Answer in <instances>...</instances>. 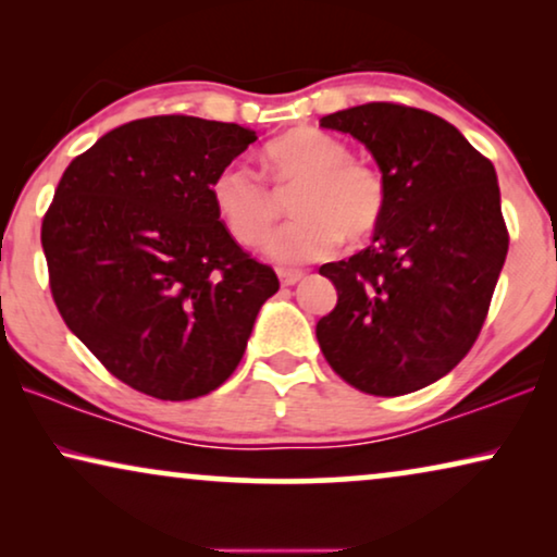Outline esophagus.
Here are the masks:
<instances>
[{
	"instance_id": "obj_1",
	"label": "esophagus",
	"mask_w": 557,
	"mask_h": 557,
	"mask_svg": "<svg viewBox=\"0 0 557 557\" xmlns=\"http://www.w3.org/2000/svg\"><path fill=\"white\" fill-rule=\"evenodd\" d=\"M278 278H281V284H284V286H294L296 281L304 278V273L294 271V269H278Z\"/></svg>"
}]
</instances>
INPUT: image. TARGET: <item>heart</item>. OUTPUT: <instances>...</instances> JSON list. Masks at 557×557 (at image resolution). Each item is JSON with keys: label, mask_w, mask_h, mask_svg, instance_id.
<instances>
[{"label": "heart", "mask_w": 557, "mask_h": 557, "mask_svg": "<svg viewBox=\"0 0 557 557\" xmlns=\"http://www.w3.org/2000/svg\"><path fill=\"white\" fill-rule=\"evenodd\" d=\"M271 185L292 195L294 223L265 240V253L278 263H309L332 256L342 238L364 240L385 215L387 187L377 166L349 157V147L319 128H296L263 151ZM212 205L243 246L265 238L278 218V197L253 166L231 162L212 177Z\"/></svg>", "instance_id": "heart-1"}]
</instances>
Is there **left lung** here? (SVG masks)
<instances>
[{
	"mask_svg": "<svg viewBox=\"0 0 557 557\" xmlns=\"http://www.w3.org/2000/svg\"><path fill=\"white\" fill-rule=\"evenodd\" d=\"M319 126L360 139L387 187L372 246L319 269L337 288L319 347L357 391H421L467 357L490 311L509 248L497 172L459 128L413 106L372 101Z\"/></svg>",
	"mask_w": 557,
	"mask_h": 557,
	"instance_id": "1",
	"label": "left lung"
}]
</instances>
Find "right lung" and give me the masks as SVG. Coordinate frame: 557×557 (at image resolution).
<instances>
[{"instance_id":"1","label":"right lung","mask_w":557,"mask_h":557,"mask_svg":"<svg viewBox=\"0 0 557 557\" xmlns=\"http://www.w3.org/2000/svg\"><path fill=\"white\" fill-rule=\"evenodd\" d=\"M256 132L197 116L136 119L67 164L42 218L52 301L134 391L193 400L246 352L276 271L246 253L212 205V177Z\"/></svg>"}]
</instances>
